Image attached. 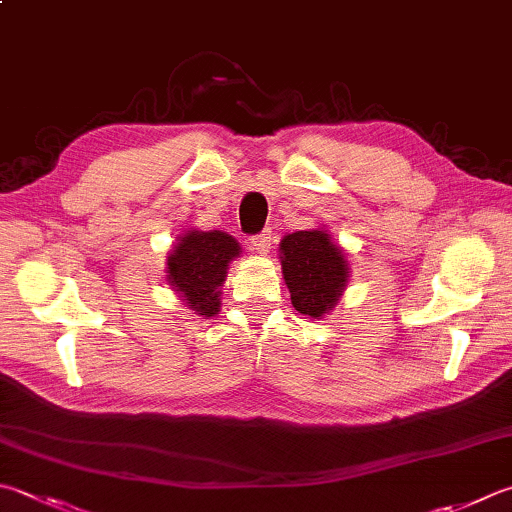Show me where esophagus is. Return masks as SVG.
Here are the masks:
<instances>
[{
    "instance_id": "34e87169",
    "label": "esophagus",
    "mask_w": 512,
    "mask_h": 512,
    "mask_svg": "<svg viewBox=\"0 0 512 512\" xmlns=\"http://www.w3.org/2000/svg\"><path fill=\"white\" fill-rule=\"evenodd\" d=\"M272 240H274L272 231L265 229V231H260L258 236H252V240H249V249H252V252H256V254L265 256L269 252V247H272Z\"/></svg>"
}]
</instances>
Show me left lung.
<instances>
[{
  "label": "left lung",
  "mask_w": 512,
  "mask_h": 512,
  "mask_svg": "<svg viewBox=\"0 0 512 512\" xmlns=\"http://www.w3.org/2000/svg\"><path fill=\"white\" fill-rule=\"evenodd\" d=\"M283 278L296 312L321 318L339 303L350 278L345 252L325 229L294 231L281 240Z\"/></svg>",
  "instance_id": "obj_1"
}]
</instances>
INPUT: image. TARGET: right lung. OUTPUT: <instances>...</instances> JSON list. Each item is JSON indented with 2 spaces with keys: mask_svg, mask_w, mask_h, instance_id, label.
I'll return each instance as SVG.
<instances>
[{
  "mask_svg": "<svg viewBox=\"0 0 512 512\" xmlns=\"http://www.w3.org/2000/svg\"><path fill=\"white\" fill-rule=\"evenodd\" d=\"M240 256V245L225 231L189 229L167 258V281L180 301L200 316L220 312V287L229 263Z\"/></svg>",
  "mask_w": 512,
  "mask_h": 512,
  "instance_id": "right-lung-1",
  "label": "right lung"
}]
</instances>
